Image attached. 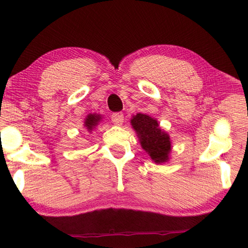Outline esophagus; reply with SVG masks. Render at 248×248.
<instances>
[{
	"instance_id": "obj_1",
	"label": "esophagus",
	"mask_w": 248,
	"mask_h": 248,
	"mask_svg": "<svg viewBox=\"0 0 248 248\" xmlns=\"http://www.w3.org/2000/svg\"><path fill=\"white\" fill-rule=\"evenodd\" d=\"M124 114L123 112H115L111 116V121L114 123L116 125H121L124 124Z\"/></svg>"
}]
</instances>
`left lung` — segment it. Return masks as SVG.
I'll list each match as a JSON object with an SVG mask.
<instances>
[{
	"label": "left lung",
	"instance_id": "obj_1",
	"mask_svg": "<svg viewBox=\"0 0 248 248\" xmlns=\"http://www.w3.org/2000/svg\"><path fill=\"white\" fill-rule=\"evenodd\" d=\"M132 128L139 138L140 144L155 164L170 161L171 140L170 134L159 127L157 119L145 114H137L130 120Z\"/></svg>",
	"mask_w": 248,
	"mask_h": 248
}]
</instances>
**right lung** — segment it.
Masks as SVG:
<instances>
[{
    "mask_svg": "<svg viewBox=\"0 0 248 248\" xmlns=\"http://www.w3.org/2000/svg\"><path fill=\"white\" fill-rule=\"evenodd\" d=\"M102 120L103 116L100 114H89L86 116V118L84 119V128L90 133H92V131H94V129L97 127Z\"/></svg>",
    "mask_w": 248,
    "mask_h": 248,
    "instance_id": "obj_1",
    "label": "right lung"
}]
</instances>
